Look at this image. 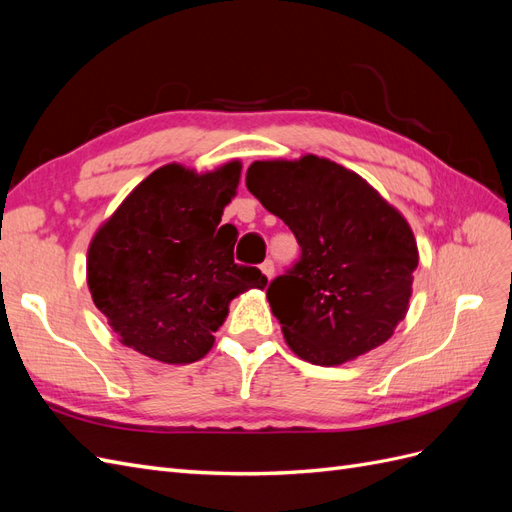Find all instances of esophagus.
<instances>
[{
    "label": "esophagus",
    "mask_w": 512,
    "mask_h": 512,
    "mask_svg": "<svg viewBox=\"0 0 512 512\" xmlns=\"http://www.w3.org/2000/svg\"><path fill=\"white\" fill-rule=\"evenodd\" d=\"M260 271H262V275H265V277H267V280H271V277H273V273H275V267H273V262H271V260H265V262H262V265H260Z\"/></svg>",
    "instance_id": "1"
}]
</instances>
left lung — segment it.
Instances as JSON below:
<instances>
[{"label":"left lung","instance_id":"8db88e82","mask_svg":"<svg viewBox=\"0 0 512 512\" xmlns=\"http://www.w3.org/2000/svg\"><path fill=\"white\" fill-rule=\"evenodd\" d=\"M247 190L301 245V260L267 290L288 348L335 367L382 346L408 314L418 267L404 215L354 170L314 153L252 162Z\"/></svg>","mask_w":512,"mask_h":512}]
</instances>
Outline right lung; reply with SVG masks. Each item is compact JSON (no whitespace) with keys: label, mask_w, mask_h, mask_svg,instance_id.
<instances>
[{"label":"right lung","mask_w":512,"mask_h":512,"mask_svg":"<svg viewBox=\"0 0 512 512\" xmlns=\"http://www.w3.org/2000/svg\"><path fill=\"white\" fill-rule=\"evenodd\" d=\"M241 168L239 160L207 173L160 166L91 237L87 286L123 346L168 365L200 361L230 301L265 290L267 277L237 265L235 239L217 230Z\"/></svg>","instance_id":"right-lung-1"}]
</instances>
